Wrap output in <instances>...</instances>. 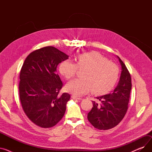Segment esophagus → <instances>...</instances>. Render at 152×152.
<instances>
[{"label": "esophagus", "mask_w": 152, "mask_h": 152, "mask_svg": "<svg viewBox=\"0 0 152 152\" xmlns=\"http://www.w3.org/2000/svg\"><path fill=\"white\" fill-rule=\"evenodd\" d=\"M71 98L73 99H76V100H82L81 98L76 97V96H75V95H71Z\"/></svg>", "instance_id": "34e87169"}]
</instances>
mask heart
<instances>
[{"label": "heart", "mask_w": 152, "mask_h": 152, "mask_svg": "<svg viewBox=\"0 0 152 152\" xmlns=\"http://www.w3.org/2000/svg\"><path fill=\"white\" fill-rule=\"evenodd\" d=\"M76 64L70 60L63 61L60 65V73L66 79L74 77L78 69L85 68L82 79H75L66 86L67 91L81 96L92 90L94 94H105L115 86L119 74L116 64L108 61L97 52L84 53L76 57Z\"/></svg>", "instance_id": "1"}]
</instances>
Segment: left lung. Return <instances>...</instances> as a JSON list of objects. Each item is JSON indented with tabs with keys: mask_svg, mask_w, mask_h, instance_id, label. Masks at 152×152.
Segmentation results:
<instances>
[{
	"mask_svg": "<svg viewBox=\"0 0 152 152\" xmlns=\"http://www.w3.org/2000/svg\"><path fill=\"white\" fill-rule=\"evenodd\" d=\"M121 73L116 88L110 94L97 97L100 104L92 101L93 107L87 114L91 124L100 130H108L117 126L124 117L132 87L131 77L125 64L117 56Z\"/></svg>",
	"mask_w": 152,
	"mask_h": 152,
	"instance_id": "left-lung-1",
	"label": "left lung"
}]
</instances>
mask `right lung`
<instances>
[{
  "label": "right lung",
  "mask_w": 152,
  "mask_h": 152,
  "mask_svg": "<svg viewBox=\"0 0 152 152\" xmlns=\"http://www.w3.org/2000/svg\"><path fill=\"white\" fill-rule=\"evenodd\" d=\"M68 57L48 46L31 52L23 63L19 84L21 103L26 116L39 127H53L65 115L70 95H58L63 83L57 67Z\"/></svg>",
  "instance_id": "obj_1"
}]
</instances>
